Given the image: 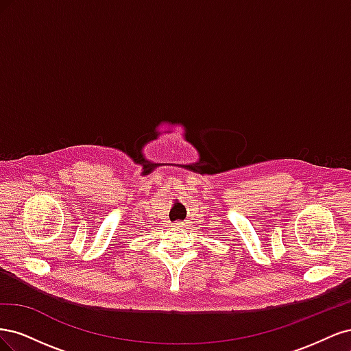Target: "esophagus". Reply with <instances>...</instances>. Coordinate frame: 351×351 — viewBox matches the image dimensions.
I'll return each instance as SVG.
<instances>
[{
	"label": "esophagus",
	"instance_id": "obj_1",
	"mask_svg": "<svg viewBox=\"0 0 351 351\" xmlns=\"http://www.w3.org/2000/svg\"><path fill=\"white\" fill-rule=\"evenodd\" d=\"M174 226H176V228H183V227H186L187 226V222H174Z\"/></svg>",
	"mask_w": 351,
	"mask_h": 351
}]
</instances>
